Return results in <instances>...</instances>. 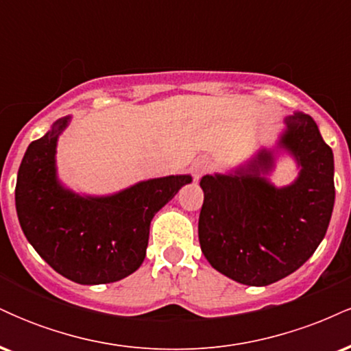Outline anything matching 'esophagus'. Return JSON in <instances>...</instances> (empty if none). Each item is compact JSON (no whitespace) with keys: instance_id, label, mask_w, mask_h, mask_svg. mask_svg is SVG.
I'll return each instance as SVG.
<instances>
[{"instance_id":"1","label":"esophagus","mask_w":351,"mask_h":351,"mask_svg":"<svg viewBox=\"0 0 351 351\" xmlns=\"http://www.w3.org/2000/svg\"><path fill=\"white\" fill-rule=\"evenodd\" d=\"M208 170H209V162L206 158H203V156H201V158H196L195 162L191 163V173L193 176H195V180H198L199 176H203Z\"/></svg>"}]
</instances>
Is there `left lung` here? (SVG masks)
I'll return each instance as SVG.
<instances>
[{
	"mask_svg": "<svg viewBox=\"0 0 351 351\" xmlns=\"http://www.w3.org/2000/svg\"><path fill=\"white\" fill-rule=\"evenodd\" d=\"M279 148L300 167L292 184L276 188L265 178L274 153L261 150L229 175L199 181L201 251L217 272L244 285L274 284L300 267L325 237L333 203V153L315 120L293 114L285 119Z\"/></svg>",
	"mask_w": 351,
	"mask_h": 351,
	"instance_id": "1",
	"label": "left lung"
}]
</instances>
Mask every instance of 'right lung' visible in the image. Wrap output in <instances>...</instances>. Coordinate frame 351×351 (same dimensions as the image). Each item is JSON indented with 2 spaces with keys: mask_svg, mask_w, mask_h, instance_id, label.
I'll use <instances>...</instances> for the list:
<instances>
[{
  "mask_svg": "<svg viewBox=\"0 0 351 351\" xmlns=\"http://www.w3.org/2000/svg\"><path fill=\"white\" fill-rule=\"evenodd\" d=\"M71 117L29 143L16 181V213L36 252L72 282L108 284L130 276L147 254L153 216L189 175L140 181L110 196H80L56 175V145Z\"/></svg>",
  "mask_w": 351,
  "mask_h": 351,
  "instance_id": "obj_1",
  "label": "right lung"
}]
</instances>
